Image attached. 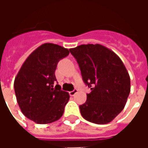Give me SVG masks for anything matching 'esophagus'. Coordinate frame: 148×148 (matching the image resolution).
<instances>
[{"label": "esophagus", "mask_w": 148, "mask_h": 148, "mask_svg": "<svg viewBox=\"0 0 148 148\" xmlns=\"http://www.w3.org/2000/svg\"><path fill=\"white\" fill-rule=\"evenodd\" d=\"M77 92H78V90H73V91H71V92H70V95H71V96H74V95H75V94H76V93H77Z\"/></svg>", "instance_id": "34e87169"}]
</instances>
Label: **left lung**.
<instances>
[{
  "mask_svg": "<svg viewBox=\"0 0 148 148\" xmlns=\"http://www.w3.org/2000/svg\"><path fill=\"white\" fill-rule=\"evenodd\" d=\"M80 67L85 83L91 89L79 106L86 121L106 124L124 109L130 93V76L120 57L98 43L70 49Z\"/></svg>",
  "mask_w": 148,
  "mask_h": 148,
  "instance_id": "1",
  "label": "left lung"
}]
</instances>
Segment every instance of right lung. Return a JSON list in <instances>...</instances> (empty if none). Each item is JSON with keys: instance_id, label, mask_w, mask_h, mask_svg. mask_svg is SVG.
Listing matches in <instances>:
<instances>
[{"instance_id": "1", "label": "right lung", "mask_w": 148, "mask_h": 148, "mask_svg": "<svg viewBox=\"0 0 148 148\" xmlns=\"http://www.w3.org/2000/svg\"><path fill=\"white\" fill-rule=\"evenodd\" d=\"M70 51L63 47L46 42L37 47L21 66L14 80V90L23 114L39 124L58 121L64 112L70 95L61 90L56 81L58 62Z\"/></svg>"}]
</instances>
